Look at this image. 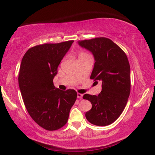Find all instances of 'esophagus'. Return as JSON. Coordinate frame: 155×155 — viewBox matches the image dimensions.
Wrapping results in <instances>:
<instances>
[{
	"mask_svg": "<svg viewBox=\"0 0 155 155\" xmlns=\"http://www.w3.org/2000/svg\"><path fill=\"white\" fill-rule=\"evenodd\" d=\"M82 96H83V94H80V93H78V94H77V97L78 99H82Z\"/></svg>",
	"mask_w": 155,
	"mask_h": 155,
	"instance_id": "1",
	"label": "esophagus"
}]
</instances>
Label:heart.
Here are the masks:
<instances>
[{"label":"heart","mask_w":155,"mask_h":155,"mask_svg":"<svg viewBox=\"0 0 155 155\" xmlns=\"http://www.w3.org/2000/svg\"><path fill=\"white\" fill-rule=\"evenodd\" d=\"M80 55H82V54H80Z\"/></svg>","instance_id":"heart-1"}]
</instances>
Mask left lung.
<instances>
[{
    "instance_id": "1",
    "label": "left lung",
    "mask_w": 155,
    "mask_h": 155,
    "mask_svg": "<svg viewBox=\"0 0 155 155\" xmlns=\"http://www.w3.org/2000/svg\"><path fill=\"white\" fill-rule=\"evenodd\" d=\"M78 44L94 56L90 78L95 82H102L99 95L83 96L92 104L85 117L95 126H108L119 117L130 94V68L128 58L117 44L107 38L82 40Z\"/></svg>"
}]
</instances>
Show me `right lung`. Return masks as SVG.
Masks as SVG:
<instances>
[{
    "label": "right lung",
    "mask_w": 155,
    "mask_h": 155,
    "mask_svg": "<svg viewBox=\"0 0 155 155\" xmlns=\"http://www.w3.org/2000/svg\"><path fill=\"white\" fill-rule=\"evenodd\" d=\"M74 41L45 44L29 48L21 61L19 87L32 119L47 130L62 128L77 99L74 90L56 88L53 80Z\"/></svg>",
    "instance_id": "obj_1"
}]
</instances>
